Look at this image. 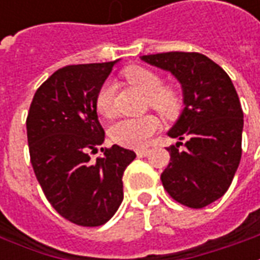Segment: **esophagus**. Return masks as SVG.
Here are the masks:
<instances>
[{"label": "esophagus", "mask_w": 260, "mask_h": 260, "mask_svg": "<svg viewBox=\"0 0 260 260\" xmlns=\"http://www.w3.org/2000/svg\"><path fill=\"white\" fill-rule=\"evenodd\" d=\"M147 154H149V149H138L136 150V156L138 157H146Z\"/></svg>", "instance_id": "esophagus-1"}]
</instances>
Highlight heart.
Returning <instances> with one entry per match:
<instances>
[{"instance_id": "obj_1", "label": "heart", "mask_w": 260, "mask_h": 260, "mask_svg": "<svg viewBox=\"0 0 260 260\" xmlns=\"http://www.w3.org/2000/svg\"><path fill=\"white\" fill-rule=\"evenodd\" d=\"M125 79L147 94V106L166 118H174L182 110L184 94L178 86L163 85V78L145 67H129L122 72ZM113 83L104 82L94 97V108L102 117L110 118L114 114ZM158 128L157 118L149 114L138 118H122L111 125V141L125 147H142Z\"/></svg>"}]
</instances>
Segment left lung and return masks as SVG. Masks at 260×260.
Wrapping results in <instances>:
<instances>
[{
	"instance_id": "1",
	"label": "left lung",
	"mask_w": 260,
	"mask_h": 260,
	"mask_svg": "<svg viewBox=\"0 0 260 260\" xmlns=\"http://www.w3.org/2000/svg\"><path fill=\"white\" fill-rule=\"evenodd\" d=\"M142 59L170 71L184 87L185 108L169 132L181 142L167 147L170 163L160 178L175 202L202 209L227 192L240 164L244 113L237 90L227 72L201 53Z\"/></svg>"
}]
</instances>
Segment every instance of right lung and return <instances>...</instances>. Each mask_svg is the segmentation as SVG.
I'll use <instances>...</instances> for the list:
<instances>
[{
    "instance_id": "add662e5",
    "label": "right lung",
    "mask_w": 260,
    "mask_h": 260,
    "mask_svg": "<svg viewBox=\"0 0 260 260\" xmlns=\"http://www.w3.org/2000/svg\"><path fill=\"white\" fill-rule=\"evenodd\" d=\"M115 61L68 65L43 82L26 118L33 171L50 205L65 220L99 227L118 210L122 175L136 154L113 145L102 147L104 129L94 97Z\"/></svg>"
}]
</instances>
